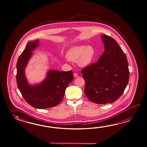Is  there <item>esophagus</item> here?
Masks as SVG:
<instances>
[{
	"instance_id": "1",
	"label": "esophagus",
	"mask_w": 147,
	"mask_h": 147,
	"mask_svg": "<svg viewBox=\"0 0 147 147\" xmlns=\"http://www.w3.org/2000/svg\"><path fill=\"white\" fill-rule=\"evenodd\" d=\"M78 74L77 73H74V78H76V77H78Z\"/></svg>"
}]
</instances>
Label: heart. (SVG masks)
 I'll list each match as a JSON object with an SVG mask.
<instances>
[{"instance_id":"1","label":"heart","mask_w":147,"mask_h":147,"mask_svg":"<svg viewBox=\"0 0 147 147\" xmlns=\"http://www.w3.org/2000/svg\"><path fill=\"white\" fill-rule=\"evenodd\" d=\"M67 57L72 61H77L82 67H86L93 62L95 51L93 47L82 45L74 46L67 52Z\"/></svg>"}]
</instances>
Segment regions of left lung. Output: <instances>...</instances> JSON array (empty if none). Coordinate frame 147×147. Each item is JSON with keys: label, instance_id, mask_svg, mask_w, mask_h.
I'll list each match as a JSON object with an SVG mask.
<instances>
[{"label": "left lung", "instance_id": "1", "mask_svg": "<svg viewBox=\"0 0 147 147\" xmlns=\"http://www.w3.org/2000/svg\"><path fill=\"white\" fill-rule=\"evenodd\" d=\"M105 51L97 62L82 70L85 94L91 102L110 104L122 95L128 83L129 71L126 54L115 39L102 36Z\"/></svg>", "mask_w": 147, "mask_h": 147}]
</instances>
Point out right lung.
I'll return each mask as SVG.
<instances>
[{
  "mask_svg": "<svg viewBox=\"0 0 147 147\" xmlns=\"http://www.w3.org/2000/svg\"><path fill=\"white\" fill-rule=\"evenodd\" d=\"M39 45V40L27 44L17 63V83L25 100L31 106L46 109L57 106L62 102L67 86L73 80V71L49 70L45 80L30 85L25 75V69L32 53Z\"/></svg>",
  "mask_w": 147,
  "mask_h": 147,
  "instance_id": "add662e5",
  "label": "right lung"
}]
</instances>
